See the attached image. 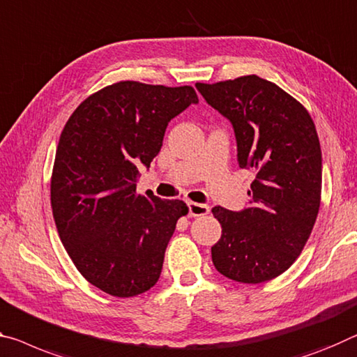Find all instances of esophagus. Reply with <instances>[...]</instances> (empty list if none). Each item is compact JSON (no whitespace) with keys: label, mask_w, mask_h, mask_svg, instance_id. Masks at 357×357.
<instances>
[{"label":"esophagus","mask_w":357,"mask_h":357,"mask_svg":"<svg viewBox=\"0 0 357 357\" xmlns=\"http://www.w3.org/2000/svg\"><path fill=\"white\" fill-rule=\"evenodd\" d=\"M188 206H189V216H190V218L205 216V214L209 213V206H208V205H202V203L189 202Z\"/></svg>","instance_id":"esophagus-1"}]
</instances>
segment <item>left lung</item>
Returning <instances> with one entry per match:
<instances>
[{
    "label": "left lung",
    "mask_w": 357,
    "mask_h": 357,
    "mask_svg": "<svg viewBox=\"0 0 357 357\" xmlns=\"http://www.w3.org/2000/svg\"><path fill=\"white\" fill-rule=\"evenodd\" d=\"M195 87L234 127L240 168L256 174L250 206L211 209L222 227L211 248L214 267L248 284L273 280L302 252L319 211L322 160L313 119L256 75Z\"/></svg>",
    "instance_id": "1"
}]
</instances>
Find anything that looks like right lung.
<instances>
[{
  "label": "right lung",
  "mask_w": 357,
  "mask_h": 357,
  "mask_svg": "<svg viewBox=\"0 0 357 357\" xmlns=\"http://www.w3.org/2000/svg\"><path fill=\"white\" fill-rule=\"evenodd\" d=\"M199 103L190 86L122 81L76 107L60 135L50 181L56 230L73 264L109 296L133 297L160 278L183 200L137 194L168 122Z\"/></svg>",
  "instance_id": "add662e5"
}]
</instances>
